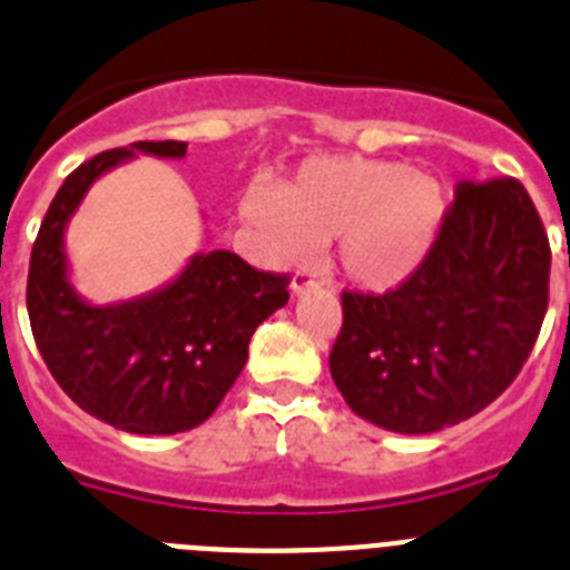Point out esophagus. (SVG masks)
<instances>
[{
    "label": "esophagus",
    "instance_id": "1",
    "mask_svg": "<svg viewBox=\"0 0 570 570\" xmlns=\"http://www.w3.org/2000/svg\"><path fill=\"white\" fill-rule=\"evenodd\" d=\"M316 282H320V276H316L314 271L299 268L294 274V279H291V291H294V294H305V291H308V288H314Z\"/></svg>",
    "mask_w": 570,
    "mask_h": 570
}]
</instances>
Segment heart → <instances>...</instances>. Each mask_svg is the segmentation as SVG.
<instances>
[{
  "label": "heart",
  "mask_w": 570,
  "mask_h": 570,
  "mask_svg": "<svg viewBox=\"0 0 570 570\" xmlns=\"http://www.w3.org/2000/svg\"><path fill=\"white\" fill-rule=\"evenodd\" d=\"M445 214V194L411 165L380 159H311L282 194L242 196V219L282 262L340 240L342 271L365 288H394L420 268Z\"/></svg>",
  "instance_id": "heart-1"
}]
</instances>
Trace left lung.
<instances>
[{
	"mask_svg": "<svg viewBox=\"0 0 570 570\" xmlns=\"http://www.w3.org/2000/svg\"><path fill=\"white\" fill-rule=\"evenodd\" d=\"M551 245L513 176L462 183L434 245L385 294L342 291L331 376L396 434L471 420L517 380L548 311Z\"/></svg>",
	"mask_w": 570,
	"mask_h": 570,
	"instance_id": "1",
	"label": "left lung"
}]
</instances>
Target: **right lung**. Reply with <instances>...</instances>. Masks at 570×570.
Returning <instances> with one entry per match:
<instances>
[{
    "instance_id": "add662e5",
    "label": "right lung",
    "mask_w": 570,
    "mask_h": 570,
    "mask_svg": "<svg viewBox=\"0 0 570 570\" xmlns=\"http://www.w3.org/2000/svg\"><path fill=\"white\" fill-rule=\"evenodd\" d=\"M154 156H185L188 142H136ZM134 148L102 150L70 170L30 250L28 316L45 365L90 416L130 434H179L208 420L248 360L262 322L288 302V274L256 271L214 250L145 299L94 308L65 274L62 234L90 183Z\"/></svg>"
}]
</instances>
